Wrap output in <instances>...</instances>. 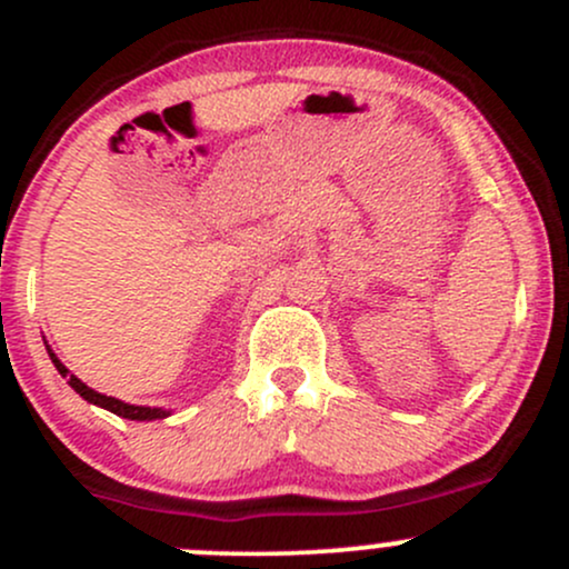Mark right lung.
Returning <instances> with one entry per match:
<instances>
[{
  "label": "right lung",
  "mask_w": 569,
  "mask_h": 569,
  "mask_svg": "<svg viewBox=\"0 0 569 569\" xmlns=\"http://www.w3.org/2000/svg\"><path fill=\"white\" fill-rule=\"evenodd\" d=\"M48 357H51V362L57 365L59 373H62L64 379H68V385L73 387V390L79 392L83 400H89V403L103 406V409L113 411V415H117V417H124V420H163V417H169V411H166V409H149V406H130V403H122V400H117V398H109V395L94 392L92 387H87L81 379H76V376L70 373V370L64 368L62 362L57 360V355H53L51 349H48Z\"/></svg>",
  "instance_id": "obj_1"
}]
</instances>
